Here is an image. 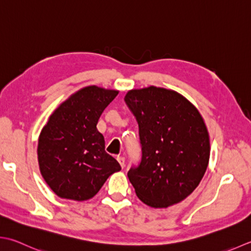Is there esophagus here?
Returning a JSON list of instances; mask_svg holds the SVG:
<instances>
[{"instance_id": "obj_1", "label": "esophagus", "mask_w": 251, "mask_h": 251, "mask_svg": "<svg viewBox=\"0 0 251 251\" xmlns=\"http://www.w3.org/2000/svg\"><path fill=\"white\" fill-rule=\"evenodd\" d=\"M117 161H119V163L121 164V166H122V168L123 169H124V166H125V158H124V156H117Z\"/></svg>"}]
</instances>
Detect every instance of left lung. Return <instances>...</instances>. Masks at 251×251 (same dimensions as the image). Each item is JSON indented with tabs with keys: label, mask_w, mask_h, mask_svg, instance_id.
Listing matches in <instances>:
<instances>
[{
	"label": "left lung",
	"mask_w": 251,
	"mask_h": 251,
	"mask_svg": "<svg viewBox=\"0 0 251 251\" xmlns=\"http://www.w3.org/2000/svg\"><path fill=\"white\" fill-rule=\"evenodd\" d=\"M139 126L141 162L128 171L137 197L168 208L198 187L210 159V137L193 103L174 90L150 86L124 98Z\"/></svg>",
	"instance_id": "8db88e82"
}]
</instances>
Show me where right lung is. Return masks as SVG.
<instances>
[{
  "mask_svg": "<svg viewBox=\"0 0 251 251\" xmlns=\"http://www.w3.org/2000/svg\"><path fill=\"white\" fill-rule=\"evenodd\" d=\"M117 90L88 86L62 102L39 136L38 162L42 177L63 199L92 198L121 165L105 152L97 124Z\"/></svg>",
  "mask_w": 251,
  "mask_h": 251,
  "instance_id": "right-lung-1",
  "label": "right lung"
}]
</instances>
